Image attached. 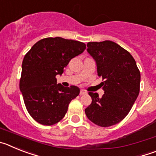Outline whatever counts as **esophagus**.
Returning a JSON list of instances; mask_svg holds the SVG:
<instances>
[{
    "label": "esophagus",
    "instance_id": "1",
    "mask_svg": "<svg viewBox=\"0 0 156 156\" xmlns=\"http://www.w3.org/2000/svg\"><path fill=\"white\" fill-rule=\"evenodd\" d=\"M80 95H84V94H87V92L85 91V90H81L80 92Z\"/></svg>",
    "mask_w": 156,
    "mask_h": 156
}]
</instances>
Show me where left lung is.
<instances>
[{
	"instance_id": "8db88e82",
	"label": "left lung",
	"mask_w": 156,
	"mask_h": 156,
	"mask_svg": "<svg viewBox=\"0 0 156 156\" xmlns=\"http://www.w3.org/2000/svg\"><path fill=\"white\" fill-rule=\"evenodd\" d=\"M87 50L97 63L105 94L100 98L88 93L92 102L85 113L94 124L108 127L122 121L131 109L140 91V71L133 56L115 42H89Z\"/></svg>"
}]
</instances>
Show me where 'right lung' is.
Masks as SVG:
<instances>
[{"label": "right lung", "instance_id": "1", "mask_svg": "<svg viewBox=\"0 0 156 156\" xmlns=\"http://www.w3.org/2000/svg\"><path fill=\"white\" fill-rule=\"evenodd\" d=\"M85 49L84 43L48 37L36 43L26 54L19 88L29 114L37 122L46 126L58 122L70 101L79 95L77 87L57 84L55 76L62 75L70 60Z\"/></svg>", "mask_w": 156, "mask_h": 156}]
</instances>
